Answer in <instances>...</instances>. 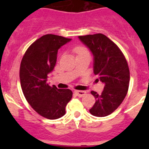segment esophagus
<instances>
[{
	"label": "esophagus",
	"mask_w": 149,
	"mask_h": 149,
	"mask_svg": "<svg viewBox=\"0 0 149 149\" xmlns=\"http://www.w3.org/2000/svg\"><path fill=\"white\" fill-rule=\"evenodd\" d=\"M74 93L77 95L78 97H83L86 95V92L85 91H80V90H75L74 91Z\"/></svg>",
	"instance_id": "obj_1"
}]
</instances>
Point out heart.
Masks as SVG:
<instances>
[{"mask_svg":"<svg viewBox=\"0 0 149 149\" xmlns=\"http://www.w3.org/2000/svg\"><path fill=\"white\" fill-rule=\"evenodd\" d=\"M74 51H75V53L77 54V55L82 54L84 53H87L86 50L84 48H83V47H77V48H75V50H74Z\"/></svg>","mask_w":149,"mask_h":149,"instance_id":"b5f03b06","label":"heart"}]
</instances>
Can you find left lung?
I'll list each match as a JSON object with an SVG mask.
<instances>
[{"instance_id":"left-lung-1","label":"left lung","mask_w":149,"mask_h":149,"mask_svg":"<svg viewBox=\"0 0 149 149\" xmlns=\"http://www.w3.org/2000/svg\"><path fill=\"white\" fill-rule=\"evenodd\" d=\"M78 38L93 54V72L104 84L101 95L91 92L95 103L89 112L95 116H107L118 108L127 95L130 81L127 63L119 47L104 34Z\"/></svg>"}]
</instances>
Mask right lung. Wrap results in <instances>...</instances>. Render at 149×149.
Here are the masks:
<instances>
[{"label":"right lung","mask_w":149,"mask_h":149,"mask_svg":"<svg viewBox=\"0 0 149 149\" xmlns=\"http://www.w3.org/2000/svg\"><path fill=\"white\" fill-rule=\"evenodd\" d=\"M60 36L46 34L28 48L20 66L21 86L30 105L48 119H56L65 113V107L72 98V90L57 89L48 84V74L54 68L57 52L70 42Z\"/></svg>","instance_id":"right-lung-1"}]
</instances>
